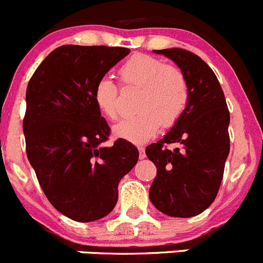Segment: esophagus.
Wrapping results in <instances>:
<instances>
[{"label": "esophagus", "instance_id": "esophagus-1", "mask_svg": "<svg viewBox=\"0 0 263 263\" xmlns=\"http://www.w3.org/2000/svg\"><path fill=\"white\" fill-rule=\"evenodd\" d=\"M146 154H145V148L142 146H139V158L140 159H145Z\"/></svg>", "mask_w": 263, "mask_h": 263}]
</instances>
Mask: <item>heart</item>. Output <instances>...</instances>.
<instances>
[{"instance_id":"heart-1","label":"heart","mask_w":263,"mask_h":263,"mask_svg":"<svg viewBox=\"0 0 263 263\" xmlns=\"http://www.w3.org/2000/svg\"><path fill=\"white\" fill-rule=\"evenodd\" d=\"M122 82L127 86L141 87L136 116L123 118L115 124L117 137L134 144H142L160 127L173 124L187 107L190 87L184 73L178 67L165 65L160 58L136 54L119 68ZM94 102L105 117L116 119L119 113L118 86L108 76L100 79L94 89Z\"/></svg>"}]
</instances>
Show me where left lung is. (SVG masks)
I'll list each match as a JSON object with an SVG mask.
<instances>
[{"label": "left lung", "instance_id": "obj_1", "mask_svg": "<svg viewBox=\"0 0 263 263\" xmlns=\"http://www.w3.org/2000/svg\"><path fill=\"white\" fill-rule=\"evenodd\" d=\"M154 53L168 57L184 73L190 99L171 131L145 150L156 165L148 197L169 216H196L214 202L221 184L230 148L227 100L214 71L195 53L181 48ZM171 143L176 147L168 149Z\"/></svg>", "mask_w": 263, "mask_h": 263}]
</instances>
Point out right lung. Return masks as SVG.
Here are the masks:
<instances>
[{
  "mask_svg": "<svg viewBox=\"0 0 263 263\" xmlns=\"http://www.w3.org/2000/svg\"><path fill=\"white\" fill-rule=\"evenodd\" d=\"M131 52L67 44L50 52L26 87V155L55 210L80 222L107 216L118 183L139 159L123 139L104 142L109 126L94 102L97 82Z\"/></svg>",
  "mask_w": 263,
  "mask_h": 263,
  "instance_id": "add662e5",
  "label": "right lung"
}]
</instances>
